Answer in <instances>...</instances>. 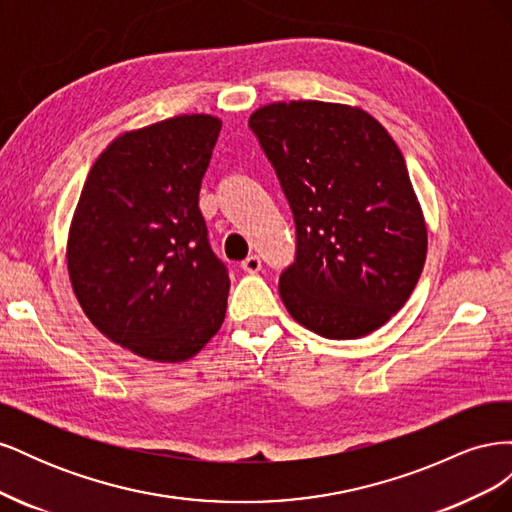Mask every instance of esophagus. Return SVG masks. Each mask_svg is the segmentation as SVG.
Returning <instances> with one entry per match:
<instances>
[{
	"label": "esophagus",
	"mask_w": 512,
	"mask_h": 512,
	"mask_svg": "<svg viewBox=\"0 0 512 512\" xmlns=\"http://www.w3.org/2000/svg\"><path fill=\"white\" fill-rule=\"evenodd\" d=\"M241 269H243L245 273H258V271L262 269V260H260V256H256V254L247 256V258L241 262Z\"/></svg>",
	"instance_id": "1"
}]
</instances>
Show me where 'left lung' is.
Here are the masks:
<instances>
[{
    "mask_svg": "<svg viewBox=\"0 0 512 512\" xmlns=\"http://www.w3.org/2000/svg\"><path fill=\"white\" fill-rule=\"evenodd\" d=\"M250 128L297 224L280 277L288 314L327 339L380 329L421 277L427 224L399 147L359 106L290 100L260 106Z\"/></svg>",
    "mask_w": 512,
    "mask_h": 512,
    "instance_id": "obj_1",
    "label": "left lung"
}]
</instances>
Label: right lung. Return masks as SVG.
Wrapping results in <instances>:
<instances>
[{"label": "right lung", "mask_w": 512, "mask_h": 512, "mask_svg": "<svg viewBox=\"0 0 512 512\" xmlns=\"http://www.w3.org/2000/svg\"><path fill=\"white\" fill-rule=\"evenodd\" d=\"M222 130L179 115L119 134L91 166L68 232L72 290L111 342L158 363L205 348L226 316L198 192Z\"/></svg>", "instance_id": "1"}]
</instances>
